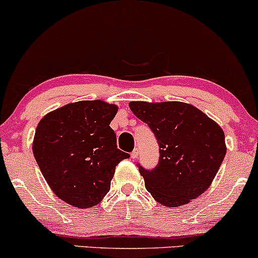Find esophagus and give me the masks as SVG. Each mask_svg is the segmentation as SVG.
Returning <instances> with one entry per match:
<instances>
[{
	"instance_id": "34e87169",
	"label": "esophagus",
	"mask_w": 258,
	"mask_h": 258,
	"mask_svg": "<svg viewBox=\"0 0 258 258\" xmlns=\"http://www.w3.org/2000/svg\"><path fill=\"white\" fill-rule=\"evenodd\" d=\"M131 158H132V159H136V158H138V149H135V151L131 153Z\"/></svg>"
}]
</instances>
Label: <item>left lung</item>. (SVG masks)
Here are the masks:
<instances>
[{
    "label": "left lung",
    "mask_w": 258,
    "mask_h": 258,
    "mask_svg": "<svg viewBox=\"0 0 258 258\" xmlns=\"http://www.w3.org/2000/svg\"><path fill=\"white\" fill-rule=\"evenodd\" d=\"M130 109L148 123L159 143V163L140 166L146 188L157 202L180 207L211 186L225 157L222 127L196 106L181 101H131Z\"/></svg>",
    "instance_id": "left-lung-1"
}]
</instances>
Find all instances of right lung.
I'll return each mask as SVG.
<instances>
[{
    "instance_id": "add662e5",
    "label": "right lung",
    "mask_w": 258,
    "mask_h": 258,
    "mask_svg": "<svg viewBox=\"0 0 258 258\" xmlns=\"http://www.w3.org/2000/svg\"><path fill=\"white\" fill-rule=\"evenodd\" d=\"M118 107L103 100L67 104L41 118L33 153L47 185L63 202L90 208L109 192L115 168L130 157L110 127Z\"/></svg>"
}]
</instances>
